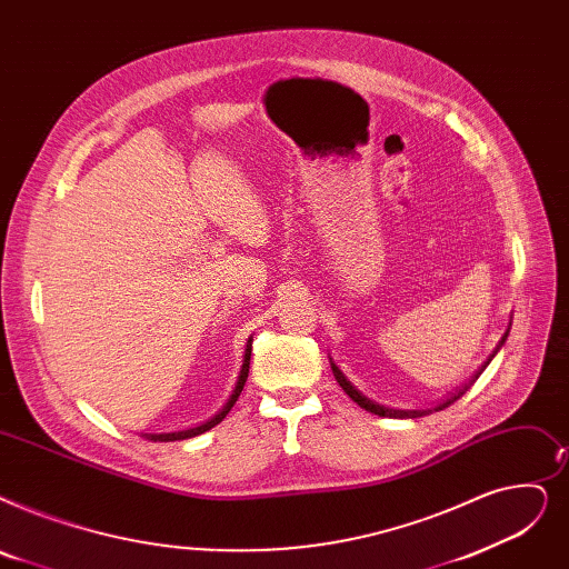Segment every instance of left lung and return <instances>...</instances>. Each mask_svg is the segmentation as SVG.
Masks as SVG:
<instances>
[{"label":"left lung","instance_id":"obj_1","mask_svg":"<svg viewBox=\"0 0 569 569\" xmlns=\"http://www.w3.org/2000/svg\"><path fill=\"white\" fill-rule=\"evenodd\" d=\"M509 330H511V318H509V326H507V332L502 335V339L498 341V346H496V351H492L490 356H488V360L479 367V372H475V377L469 379L465 386H460L456 392H451L447 400H441L439 405H435V407H430V409H395V407H386V405H379L377 400H372V398H367V395H362L351 381H349V377H346L341 369L337 367V362L330 358V367H332V375H335V379H337V383L341 386V390L349 395V398L358 405V407H362L365 411H369V413H377V416H386V418H418V416H428V413H432V411H439V409H447L449 405H453L456 400H460L462 395L467 392V388L472 386L477 379H479V375L483 372V369L488 367V362L498 356V351L502 349V343L507 341V337H509Z\"/></svg>","mask_w":569,"mask_h":569}]
</instances>
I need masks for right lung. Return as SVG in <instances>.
Segmentation results:
<instances>
[{"label": "right lung", "instance_id": "add662e5", "mask_svg": "<svg viewBox=\"0 0 569 569\" xmlns=\"http://www.w3.org/2000/svg\"><path fill=\"white\" fill-rule=\"evenodd\" d=\"M251 343H253V337H249V341H246V351H243V360H241V372H239V377H237L234 390H232V395H230V398H228V402L223 405V409H220L216 416H211L209 421H204V423H200V426H192V428H186V430H174V432H141V437H143V439H148V441H179V439H190V437L202 435V432L211 430L213 426H218L220 421H223V418L230 413V409L234 407L237 398H239V395H241L246 379H249V365H251Z\"/></svg>", "mask_w": 569, "mask_h": 569}]
</instances>
